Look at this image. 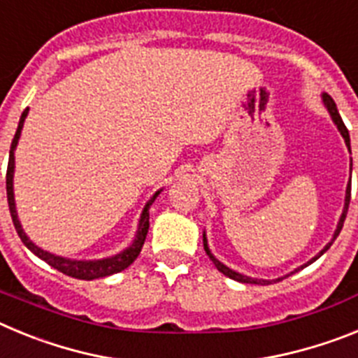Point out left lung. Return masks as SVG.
Returning <instances> with one entry per match:
<instances>
[{
  "label": "left lung",
  "mask_w": 358,
  "mask_h": 358,
  "mask_svg": "<svg viewBox=\"0 0 358 358\" xmlns=\"http://www.w3.org/2000/svg\"><path fill=\"white\" fill-rule=\"evenodd\" d=\"M321 96H322V103H324V107H327V110H328V113H330V118L334 120V123H335V125H337V129H339L341 136H343V138H344V143H346L348 150H350V132H348L346 125H344L343 118H341L339 110H337V106H335V102H334V98H331L330 94H328V93H322ZM350 152H352V150H350ZM352 164H353V163H352V161H350V172H352ZM350 197H352V179H350V182H348V186H346V195H344V208H343V213H341L339 222H337V227H335L334 236H331V240H330V242L327 243V245H324V248L321 249V251L317 252V255L314 256V258H312V260H308V262H306V264H303L301 267H297L296 271H299V268L306 267V265H310V264H314V262L317 260V258H321V256L324 255V252H327L328 249H330V245H331V243L335 242V238H337V236H339L341 229H343L344 218H346V213H348V206H350ZM202 243H204V251H206V255L210 256V260L213 262L215 267H217L218 271H220V273L224 274V276L231 278V280H235V281H240V283H252V285H271V283H273V281H274V283H276V281H281V280H283V278H289L290 274L296 273V271H292V273H290V274H285V276L276 278V280H260V278L245 276V274L236 273V271H233V268H229V267H227V265H224L222 262L218 260V258H215V255H213V252H211L210 245H208L206 231H204V233H202Z\"/></svg>",
  "instance_id": "obj_1"
}]
</instances>
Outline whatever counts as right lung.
I'll use <instances>...</instances> for the list:
<instances>
[{
	"label": "right lung",
	"mask_w": 358,
	"mask_h": 358,
	"mask_svg": "<svg viewBox=\"0 0 358 358\" xmlns=\"http://www.w3.org/2000/svg\"><path fill=\"white\" fill-rule=\"evenodd\" d=\"M28 116V109L23 110V115L19 118L17 123V131H15L14 140H12L10 145V154H8V169H6V199H8V208H10V215H12V222H14L15 231H17L19 238L21 242L30 249L31 252L36 256H39L41 260H44L48 265H52L53 268L57 271H61L62 274L66 276H71V278H77V280H98V278H106L110 276V274H116L123 268H127L132 262L138 258L140 255L141 248H143L145 238H147V233H148V210H150L152 202L156 201L157 195L163 192V189H157L156 194L152 195L150 199L147 201L145 204L143 211L140 215V222H138V231H136L134 240L131 242L129 248H125L123 251L116 252L113 256H107V258H98V260H75V258H64V256H59V255H53L50 251H44L41 249L39 245L31 242L28 238V235L24 233L23 226L19 222V217H17V210H15V199H14V170H15V147L19 143V138H21V131H23V125H24V118Z\"/></svg>",
	"instance_id": "add662e5"
}]
</instances>
